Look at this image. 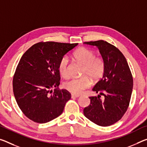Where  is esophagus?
Instances as JSON below:
<instances>
[{
	"instance_id": "esophagus-1",
	"label": "esophagus",
	"mask_w": 147,
	"mask_h": 147,
	"mask_svg": "<svg viewBox=\"0 0 147 147\" xmlns=\"http://www.w3.org/2000/svg\"><path fill=\"white\" fill-rule=\"evenodd\" d=\"M79 97L78 95H74V94H72L71 95V97L72 98H77V97Z\"/></svg>"
}]
</instances>
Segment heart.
I'll return each mask as SVG.
<instances>
[{
  "instance_id": "obj_1",
  "label": "heart",
  "mask_w": 147,
  "mask_h": 147,
  "mask_svg": "<svg viewBox=\"0 0 147 147\" xmlns=\"http://www.w3.org/2000/svg\"><path fill=\"white\" fill-rule=\"evenodd\" d=\"M74 57L82 64L83 69L80 78H72L65 81L63 87L72 94L79 95L89 87L91 84L90 78L93 81L99 80L103 76L105 71L103 60L95 57L93 51L86 48H80L74 53ZM69 58L67 55L63 57L58 65V69L61 76L67 77L69 75Z\"/></svg>"
}]
</instances>
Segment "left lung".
Segmentation results:
<instances>
[{"mask_svg":"<svg viewBox=\"0 0 147 147\" xmlns=\"http://www.w3.org/2000/svg\"><path fill=\"white\" fill-rule=\"evenodd\" d=\"M84 44L98 48L105 71L103 78L92 89L98 95L89 97L90 104L84 109V115L95 124L109 126L120 120L128 108L133 89L132 74L124 55L115 46L102 40Z\"/></svg>","mask_w":147,"mask_h":147,"instance_id":"obj_1","label":"left lung"}]
</instances>
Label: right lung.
<instances>
[{"label": "right lung", "mask_w": 147, "mask_h": 147, "mask_svg": "<svg viewBox=\"0 0 147 147\" xmlns=\"http://www.w3.org/2000/svg\"><path fill=\"white\" fill-rule=\"evenodd\" d=\"M77 45L40 42L22 55L13 78V92L21 111L29 119L44 124L62 114L71 95L58 88L61 79L58 65ZM52 87L55 88L53 91Z\"/></svg>", "instance_id": "add662e5"}]
</instances>
